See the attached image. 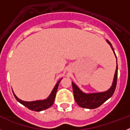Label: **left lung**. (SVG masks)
<instances>
[{
	"label": "left lung",
	"mask_w": 130,
	"mask_h": 130,
	"mask_svg": "<svg viewBox=\"0 0 130 130\" xmlns=\"http://www.w3.org/2000/svg\"><path fill=\"white\" fill-rule=\"evenodd\" d=\"M106 41L109 44L110 47L112 49V51L114 53V55H115L116 58H117V56H116L114 49L112 47V45L109 40H107ZM117 75H118V65H117V67H116L115 73L112 85L106 91L100 92L85 93L83 92L75 85V83L72 82V88H73L74 99L77 102V105L81 107L90 109H96L102 105L108 99H109L113 94V93L115 90L116 87H117Z\"/></svg>",
	"instance_id": "1"
}]
</instances>
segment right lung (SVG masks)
Segmentation results:
<instances>
[{
    "instance_id": "obj_1",
    "label": "right lung",
    "mask_w": 130,
    "mask_h": 130,
    "mask_svg": "<svg viewBox=\"0 0 130 130\" xmlns=\"http://www.w3.org/2000/svg\"><path fill=\"white\" fill-rule=\"evenodd\" d=\"M62 78L59 79L58 81V82L56 83L55 86L54 87L52 91H51V94H49V96L46 99L32 101V102H26V101L21 100V99L18 98L16 96V95L14 94L13 90H12V91H13V95H14L15 99L17 100V101L19 102L20 104H21L22 105H23L24 106H25L26 107L29 109L30 110L39 112V111H43V110L47 109L49 108L51 106H52L54 102H55V96H56V94H57L58 85H59L60 82V81L62 80Z\"/></svg>"
}]
</instances>
